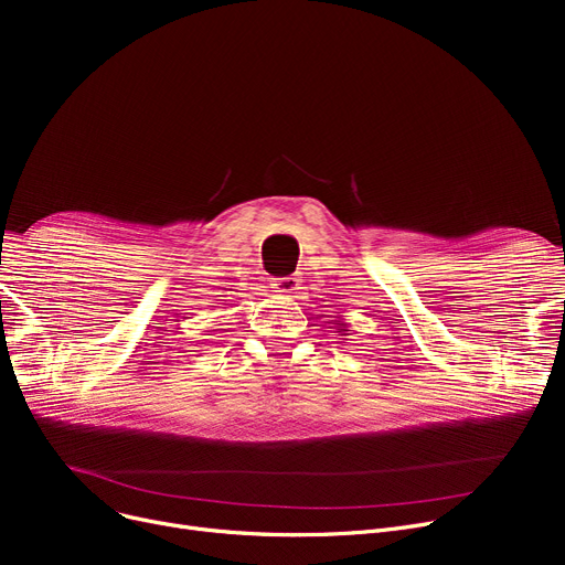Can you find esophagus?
I'll use <instances>...</instances> for the list:
<instances>
[{"label": "esophagus", "mask_w": 565, "mask_h": 565, "mask_svg": "<svg viewBox=\"0 0 565 565\" xmlns=\"http://www.w3.org/2000/svg\"><path fill=\"white\" fill-rule=\"evenodd\" d=\"M275 286H277L279 292H292V290L300 288V279H295L292 275L290 277H281V279L275 281Z\"/></svg>", "instance_id": "1"}]
</instances>
